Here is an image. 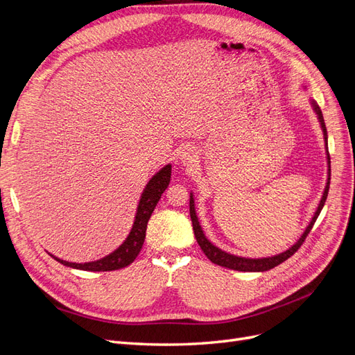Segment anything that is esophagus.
<instances>
[{
	"label": "esophagus",
	"instance_id": "1",
	"mask_svg": "<svg viewBox=\"0 0 355 355\" xmlns=\"http://www.w3.org/2000/svg\"><path fill=\"white\" fill-rule=\"evenodd\" d=\"M196 153L192 151V149H184V153H182V155H180V159H182V163L184 164H192L196 161Z\"/></svg>",
	"mask_w": 355,
	"mask_h": 355
}]
</instances>
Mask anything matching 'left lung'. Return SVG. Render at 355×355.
I'll return each mask as SVG.
<instances>
[{
	"instance_id": "left-lung-1",
	"label": "left lung",
	"mask_w": 355,
	"mask_h": 355,
	"mask_svg": "<svg viewBox=\"0 0 355 355\" xmlns=\"http://www.w3.org/2000/svg\"><path fill=\"white\" fill-rule=\"evenodd\" d=\"M311 105H313V110L314 112L317 114V118L320 121V125H321V130H323V136H324V142H326V153H327V182H326V188H324V192H323V197H321L320 200V204L314 213L313 219H311L309 225L305 228L304 234L300 235V239L292 245L288 247V249L283 253H278V254H274V256H268V257H257V259H252V257H241V256H235V254H231V253H227L223 252L222 249H219V247H216L214 244H211L206 235H204V231L201 228V225L198 222V218H197V213H196V204H194V196H192L191 192V197H189V214H191V220H192V228H194V234H196V239H197V243L200 244L201 250L204 252V254H206L209 259L216 263L219 266H223V268H230V270H235V271H244V272H263V271H268V270H272L274 266L283 263L284 261H287L290 256L295 254L297 252V249L300 245H302V243L305 241L306 235L309 234V231L313 230V225L315 223L318 214L321 211V209H323L324 202L327 200V194H329V187H330V155H329V149H327V130H326V124H324V118H323V114H321V110L320 106L314 102L311 101Z\"/></svg>"
}]
</instances>
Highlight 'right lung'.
I'll return each mask as SVG.
<instances>
[{
	"label": "right lung",
	"mask_w": 355,
	"mask_h": 355,
	"mask_svg": "<svg viewBox=\"0 0 355 355\" xmlns=\"http://www.w3.org/2000/svg\"><path fill=\"white\" fill-rule=\"evenodd\" d=\"M170 176H171V166L167 164L148 182V185L145 187L141 196V200H139L130 234L127 235L124 243L108 256H105L98 261L84 262V263L68 262V261L59 259V257L53 254L50 256L55 257L58 262L63 263L65 266L75 268V270H83V271H115V270H121V268L128 266L136 259L139 252L142 249L148 220L151 218V214L157 206V202L159 201L161 196H163V192L168 187Z\"/></svg>",
	"instance_id": "obj_1"
}]
</instances>
